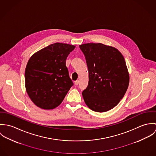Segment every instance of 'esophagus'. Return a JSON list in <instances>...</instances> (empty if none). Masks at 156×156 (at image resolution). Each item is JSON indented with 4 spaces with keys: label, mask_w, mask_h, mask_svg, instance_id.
<instances>
[{
    "label": "esophagus",
    "mask_w": 156,
    "mask_h": 156,
    "mask_svg": "<svg viewBox=\"0 0 156 156\" xmlns=\"http://www.w3.org/2000/svg\"><path fill=\"white\" fill-rule=\"evenodd\" d=\"M79 83V80H76V81L74 82V85H78Z\"/></svg>",
    "instance_id": "obj_1"
}]
</instances>
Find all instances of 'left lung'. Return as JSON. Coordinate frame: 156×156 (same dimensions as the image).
Masks as SVG:
<instances>
[{"label":"left lung","mask_w":156,"mask_h":156,"mask_svg":"<svg viewBox=\"0 0 156 156\" xmlns=\"http://www.w3.org/2000/svg\"><path fill=\"white\" fill-rule=\"evenodd\" d=\"M89 71V82L82 92L90 109L105 112L115 107L129 84V74L122 55L118 49L101 43L80 45Z\"/></svg>","instance_id":"left-lung-1"}]
</instances>
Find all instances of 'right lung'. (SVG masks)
I'll list each match as a JSON object with an SVG mask.
<instances>
[{
  "instance_id": "right-lung-1",
  "label": "right lung",
  "mask_w": 156,
  "mask_h": 156,
  "mask_svg": "<svg viewBox=\"0 0 156 156\" xmlns=\"http://www.w3.org/2000/svg\"><path fill=\"white\" fill-rule=\"evenodd\" d=\"M73 45L54 43L34 53L25 69L26 92L32 102L43 109H53L62 102L73 86L66 67Z\"/></svg>"
}]
</instances>
